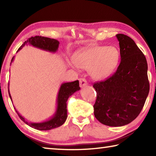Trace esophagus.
<instances>
[{
	"label": "esophagus",
	"instance_id": "obj_1",
	"mask_svg": "<svg viewBox=\"0 0 156 156\" xmlns=\"http://www.w3.org/2000/svg\"><path fill=\"white\" fill-rule=\"evenodd\" d=\"M79 80H80V87L81 88H83V87H85L86 85H87V82L85 79L80 78Z\"/></svg>",
	"mask_w": 156,
	"mask_h": 156
}]
</instances>
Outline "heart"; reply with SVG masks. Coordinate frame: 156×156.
Listing matches in <instances>:
<instances>
[{
	"instance_id": "obj_1",
	"label": "heart",
	"mask_w": 156,
	"mask_h": 156,
	"mask_svg": "<svg viewBox=\"0 0 156 156\" xmlns=\"http://www.w3.org/2000/svg\"><path fill=\"white\" fill-rule=\"evenodd\" d=\"M120 51L113 46H93L76 53L73 62L78 68L88 70L91 77L105 80L112 74L120 60Z\"/></svg>"
}]
</instances>
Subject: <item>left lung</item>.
<instances>
[{
    "label": "left lung",
    "mask_w": 156,
    "mask_h": 156,
    "mask_svg": "<svg viewBox=\"0 0 156 156\" xmlns=\"http://www.w3.org/2000/svg\"><path fill=\"white\" fill-rule=\"evenodd\" d=\"M119 41L121 61L114 74L94 84L97 97L94 115L103 125L121 126L138 117L149 92L146 58L135 42L125 34Z\"/></svg>",
    "instance_id": "1"
}]
</instances>
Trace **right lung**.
Segmentation results:
<instances>
[{
    "mask_svg": "<svg viewBox=\"0 0 156 156\" xmlns=\"http://www.w3.org/2000/svg\"><path fill=\"white\" fill-rule=\"evenodd\" d=\"M30 44L36 48L44 50V51L55 53L57 51L59 46V41L53 38H47V37L36 36L34 37H31L26 41L24 43L17 51V52L20 50L24 47L25 44ZM14 56L12 58V62L14 61ZM80 87H79V81L76 80L72 82V83H62L60 86L58 94L57 97V107L56 111L55 112L54 115L49 119L48 120L44 121L42 122H30L27 120H26L21 115L18 111L15 109L16 112L18 113V116L25 124H27L31 127L34 129H38L41 131H47L50 129L58 127L65 123L67 120V101L69 97L75 93L76 91L80 90ZM8 92L10 97V99L12 101V96L9 93V84H8Z\"/></svg>",
    "mask_w": 156,
    "mask_h": 156,
    "instance_id": "obj_1",
    "label": "right lung"
}]
</instances>
